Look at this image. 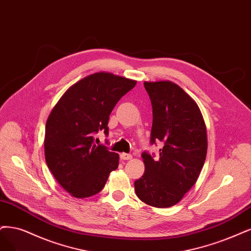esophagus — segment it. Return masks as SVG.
I'll list each match as a JSON object with an SVG mask.
<instances>
[{"mask_svg": "<svg viewBox=\"0 0 251 251\" xmlns=\"http://www.w3.org/2000/svg\"><path fill=\"white\" fill-rule=\"evenodd\" d=\"M120 158L122 160H129L132 158V155L131 154H126V153H122L120 155Z\"/></svg>", "mask_w": 251, "mask_h": 251, "instance_id": "obj_1", "label": "esophagus"}]
</instances>
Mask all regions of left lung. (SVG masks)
Returning <instances> with one entry per match:
<instances>
[{
  "label": "left lung",
  "mask_w": 251,
  "mask_h": 251,
  "mask_svg": "<svg viewBox=\"0 0 251 251\" xmlns=\"http://www.w3.org/2000/svg\"><path fill=\"white\" fill-rule=\"evenodd\" d=\"M153 108L151 144L162 142L159 158L142 154L145 173L134 182L147 205L169 208L196 184L206 160L207 129L201 109L186 92L170 80L145 81Z\"/></svg>",
  "instance_id": "obj_1"
}]
</instances>
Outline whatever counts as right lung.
Here are the masks:
<instances>
[{"label": "right lung", "instance_id": "obj_1", "mask_svg": "<svg viewBox=\"0 0 251 251\" xmlns=\"http://www.w3.org/2000/svg\"><path fill=\"white\" fill-rule=\"evenodd\" d=\"M136 81L97 72L72 85L50 111L45 125L44 155L54 179L72 197L85 199L102 190L119 154L95 145L94 134H108V119L121 97Z\"/></svg>", "mask_w": 251, "mask_h": 251}]
</instances>
